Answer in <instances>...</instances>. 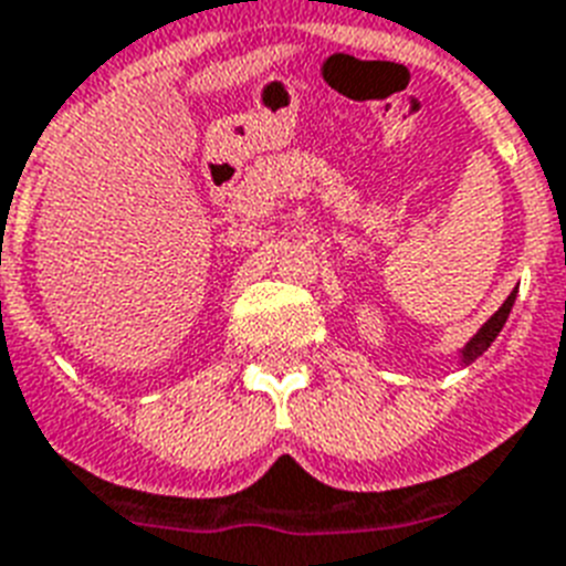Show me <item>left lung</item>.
Masks as SVG:
<instances>
[{
    "label": "left lung",
    "mask_w": 566,
    "mask_h": 566,
    "mask_svg": "<svg viewBox=\"0 0 566 566\" xmlns=\"http://www.w3.org/2000/svg\"><path fill=\"white\" fill-rule=\"evenodd\" d=\"M514 296H517V291L511 293L509 300L502 302V308L496 311V314H493V317L488 319V323H484L482 328H479V335H475L473 340H470V344L464 346V361L467 364L475 361V358H479V355H482L484 349H488V346L493 344V340H496V335H500L502 326H505V319H509L511 308H514Z\"/></svg>",
    "instance_id": "obj_1"
}]
</instances>
